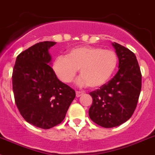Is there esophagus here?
I'll return each mask as SVG.
<instances>
[{"instance_id": "obj_1", "label": "esophagus", "mask_w": 155, "mask_h": 155, "mask_svg": "<svg viewBox=\"0 0 155 155\" xmlns=\"http://www.w3.org/2000/svg\"><path fill=\"white\" fill-rule=\"evenodd\" d=\"M82 95V92H79V91H76V97H80L81 95Z\"/></svg>"}]
</instances>
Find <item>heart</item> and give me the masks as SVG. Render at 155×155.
I'll return each instance as SVG.
<instances>
[{"mask_svg":"<svg viewBox=\"0 0 155 155\" xmlns=\"http://www.w3.org/2000/svg\"><path fill=\"white\" fill-rule=\"evenodd\" d=\"M116 53L92 46H78L70 49L66 56L56 57L52 69L64 83L72 82L79 69L78 84L97 89L104 86L113 76L118 66Z\"/></svg>","mask_w":155,"mask_h":155,"instance_id":"b5f03b06","label":"heart"}]
</instances>
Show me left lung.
Masks as SVG:
<instances>
[{
    "instance_id": "8db88e82",
    "label": "left lung",
    "mask_w": 155,
    "mask_h": 155,
    "mask_svg": "<svg viewBox=\"0 0 155 155\" xmlns=\"http://www.w3.org/2000/svg\"><path fill=\"white\" fill-rule=\"evenodd\" d=\"M118 58V71L99 89L90 92L91 120L104 128H113L128 121L137 106L141 89V73L136 56L118 43H112Z\"/></svg>"
}]
</instances>
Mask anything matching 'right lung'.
<instances>
[{"label":"right lung","mask_w":155,"mask_h":155,"mask_svg":"<svg viewBox=\"0 0 155 155\" xmlns=\"http://www.w3.org/2000/svg\"><path fill=\"white\" fill-rule=\"evenodd\" d=\"M56 42L37 43L17 56L13 69L14 99L23 118L31 125L49 129L65 118L76 97L72 88L53 73L49 53Z\"/></svg>","instance_id":"add662e5"}]
</instances>
